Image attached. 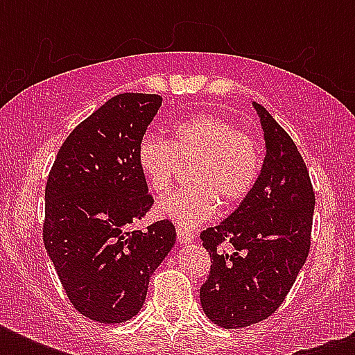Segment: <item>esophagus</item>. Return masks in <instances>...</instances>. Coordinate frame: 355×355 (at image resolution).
Returning a JSON list of instances; mask_svg holds the SVG:
<instances>
[{"label":"esophagus","mask_w":355,"mask_h":355,"mask_svg":"<svg viewBox=\"0 0 355 355\" xmlns=\"http://www.w3.org/2000/svg\"><path fill=\"white\" fill-rule=\"evenodd\" d=\"M177 236H178V243H182V245H188L195 239V234L191 230H186V228H177Z\"/></svg>","instance_id":"obj_1"}]
</instances>
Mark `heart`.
Masks as SVG:
<instances>
[{
    "label": "heart",
    "instance_id": "obj_1",
    "mask_svg": "<svg viewBox=\"0 0 355 355\" xmlns=\"http://www.w3.org/2000/svg\"><path fill=\"white\" fill-rule=\"evenodd\" d=\"M136 162L147 188L164 195L171 188L180 162L189 166L191 184L162 200L156 214L180 227H199L219 208L241 205L252 193L261 173V145L252 134L217 114H199L173 125L169 141L145 134Z\"/></svg>",
    "mask_w": 355,
    "mask_h": 355
}]
</instances>
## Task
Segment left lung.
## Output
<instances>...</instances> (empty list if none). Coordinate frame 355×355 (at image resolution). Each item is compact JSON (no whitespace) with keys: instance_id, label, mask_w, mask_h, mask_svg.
I'll return each mask as SVG.
<instances>
[{"instance_id":"1","label":"left lung","mask_w":355,"mask_h":355,"mask_svg":"<svg viewBox=\"0 0 355 355\" xmlns=\"http://www.w3.org/2000/svg\"><path fill=\"white\" fill-rule=\"evenodd\" d=\"M265 130V162L252 193L221 225L200 232L210 254L200 304L216 324L236 330L275 313L311 247L315 191L291 136L254 103ZM233 248L227 253L222 245Z\"/></svg>"}]
</instances>
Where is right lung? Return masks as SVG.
Returning <instances> with one entry per match:
<instances>
[{
  "label": "right lung",
  "instance_id": "add662e5",
  "mask_svg": "<svg viewBox=\"0 0 355 355\" xmlns=\"http://www.w3.org/2000/svg\"><path fill=\"white\" fill-rule=\"evenodd\" d=\"M160 105L156 94L108 99L64 139L47 177L46 250L71 306L103 324L138 313L150 275L177 241L167 219L130 230L155 202L136 149Z\"/></svg>",
  "mask_w": 355,
  "mask_h": 355
}]
</instances>
